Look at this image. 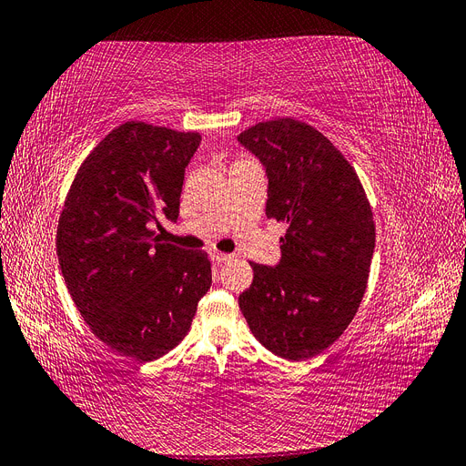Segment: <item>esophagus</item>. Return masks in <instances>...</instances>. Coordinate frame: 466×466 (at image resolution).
I'll return each mask as SVG.
<instances>
[{"label": "esophagus", "mask_w": 466, "mask_h": 466, "mask_svg": "<svg viewBox=\"0 0 466 466\" xmlns=\"http://www.w3.org/2000/svg\"><path fill=\"white\" fill-rule=\"evenodd\" d=\"M211 259H213L215 263H227V261H230V259H232V255H230V253L213 251V253H211Z\"/></svg>", "instance_id": "esophagus-1"}]
</instances>
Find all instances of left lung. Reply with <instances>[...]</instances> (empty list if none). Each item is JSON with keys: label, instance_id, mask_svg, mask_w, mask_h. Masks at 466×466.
Listing matches in <instances>:
<instances>
[{"label": "left lung", "instance_id": "1", "mask_svg": "<svg viewBox=\"0 0 466 466\" xmlns=\"http://www.w3.org/2000/svg\"><path fill=\"white\" fill-rule=\"evenodd\" d=\"M238 142L267 170V217L288 224L280 263H251L239 309L268 351L311 359L343 334L365 296L376 239L370 203L339 149L301 120H267Z\"/></svg>", "mask_w": 466, "mask_h": 466}]
</instances>
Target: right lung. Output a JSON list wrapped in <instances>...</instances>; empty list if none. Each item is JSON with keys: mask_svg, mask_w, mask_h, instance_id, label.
<instances>
[{"mask_svg": "<svg viewBox=\"0 0 466 466\" xmlns=\"http://www.w3.org/2000/svg\"><path fill=\"white\" fill-rule=\"evenodd\" d=\"M199 142L198 132L128 120L84 159L59 217L68 294L103 343L140 363L178 346L211 288L207 253L161 244L151 228L178 218Z\"/></svg>", "mask_w": 466, "mask_h": 466, "instance_id": "add662e5", "label": "right lung"}]
</instances>
